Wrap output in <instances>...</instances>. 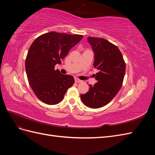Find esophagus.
Instances as JSON below:
<instances>
[{
	"label": "esophagus",
	"instance_id": "34e87169",
	"mask_svg": "<svg viewBox=\"0 0 155 155\" xmlns=\"http://www.w3.org/2000/svg\"><path fill=\"white\" fill-rule=\"evenodd\" d=\"M75 81H76V83H81V82H82V81L80 80V79H79L78 78L75 79Z\"/></svg>",
	"mask_w": 155,
	"mask_h": 155
}]
</instances>
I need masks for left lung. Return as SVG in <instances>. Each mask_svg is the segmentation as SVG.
<instances>
[{"label":"left lung","mask_w":155,"mask_h":155,"mask_svg":"<svg viewBox=\"0 0 155 155\" xmlns=\"http://www.w3.org/2000/svg\"><path fill=\"white\" fill-rule=\"evenodd\" d=\"M94 52V67L99 72L97 83L90 85L89 91L81 94L82 102L92 109L106 105L113 99L122 86L125 73V63L117 46L103 38L88 37Z\"/></svg>","instance_id":"1"}]
</instances>
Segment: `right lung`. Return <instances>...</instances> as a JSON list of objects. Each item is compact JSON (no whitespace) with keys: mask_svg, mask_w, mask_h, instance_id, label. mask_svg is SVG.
Listing matches in <instances>:
<instances>
[{"mask_svg":"<svg viewBox=\"0 0 155 155\" xmlns=\"http://www.w3.org/2000/svg\"><path fill=\"white\" fill-rule=\"evenodd\" d=\"M82 38V35L51 31L40 35L31 45L25 61L28 80L35 96L45 104H58L73 85L74 77L61 74L55 66L61 63Z\"/></svg>","mask_w":155,"mask_h":155,"instance_id":"1","label":"right lung"}]
</instances>
